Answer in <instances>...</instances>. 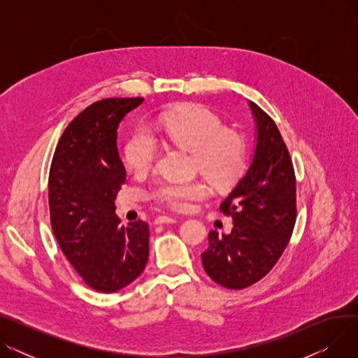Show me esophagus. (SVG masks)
<instances>
[{
  "instance_id": "1",
  "label": "esophagus",
  "mask_w": 358,
  "mask_h": 358,
  "mask_svg": "<svg viewBox=\"0 0 358 358\" xmlns=\"http://www.w3.org/2000/svg\"><path fill=\"white\" fill-rule=\"evenodd\" d=\"M176 222H177V219L171 217V216H159L155 219V224H173Z\"/></svg>"
}]
</instances>
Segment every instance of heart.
<instances>
[{
    "label": "heart",
    "mask_w": 358,
    "mask_h": 358,
    "mask_svg": "<svg viewBox=\"0 0 358 358\" xmlns=\"http://www.w3.org/2000/svg\"><path fill=\"white\" fill-rule=\"evenodd\" d=\"M165 138L174 145L190 150L199 171L216 185L234 184L245 169L247 148L242 136L224 129L213 111L199 104H182L161 119ZM158 155V142L146 127L136 129L124 145L123 157L130 171L146 173ZM209 194L201 180L161 181L150 196L159 204L174 210H184L192 201Z\"/></svg>",
    "instance_id": "b5f03b06"
}]
</instances>
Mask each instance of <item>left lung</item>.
<instances>
[{
	"instance_id": "8db88e82",
	"label": "left lung",
	"mask_w": 358,
	"mask_h": 358,
	"mask_svg": "<svg viewBox=\"0 0 358 358\" xmlns=\"http://www.w3.org/2000/svg\"><path fill=\"white\" fill-rule=\"evenodd\" d=\"M255 146L247 171L220 204L231 215L228 235L209 232L201 254L208 275L227 289H245L264 277L286 250L296 222V180L289 150L273 119L248 101Z\"/></svg>"
}]
</instances>
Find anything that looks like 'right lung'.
I'll return each mask as SVG.
<instances>
[{"mask_svg": "<svg viewBox=\"0 0 358 358\" xmlns=\"http://www.w3.org/2000/svg\"><path fill=\"white\" fill-rule=\"evenodd\" d=\"M143 99H106L75 117L56 146L49 173V209L56 241L85 283L101 293L129 286L143 271L149 229L122 227L115 199L126 181L117 129Z\"/></svg>", "mask_w": 358, "mask_h": 358, "instance_id": "add662e5", "label": "right lung"}]
</instances>
